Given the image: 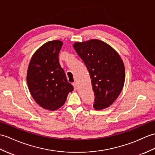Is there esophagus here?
I'll return each mask as SVG.
<instances>
[{"mask_svg": "<svg viewBox=\"0 0 155 155\" xmlns=\"http://www.w3.org/2000/svg\"><path fill=\"white\" fill-rule=\"evenodd\" d=\"M73 85L74 86V90H77L78 89V84H77V82H74V83L73 84Z\"/></svg>", "mask_w": 155, "mask_h": 155, "instance_id": "34e87169", "label": "esophagus"}]
</instances>
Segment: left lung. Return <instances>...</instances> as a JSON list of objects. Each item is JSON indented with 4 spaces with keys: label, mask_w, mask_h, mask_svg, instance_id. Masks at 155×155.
<instances>
[{
    "label": "left lung",
    "mask_w": 155,
    "mask_h": 155,
    "mask_svg": "<svg viewBox=\"0 0 155 155\" xmlns=\"http://www.w3.org/2000/svg\"><path fill=\"white\" fill-rule=\"evenodd\" d=\"M73 48L84 61L94 92L96 110L107 108L116 100L125 82V67L120 55L106 42L93 39L75 42Z\"/></svg>",
    "instance_id": "1"
}]
</instances>
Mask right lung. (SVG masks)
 Here are the masks:
<instances>
[{"instance_id":"1","label":"right lung","mask_w":155,"mask_h":155,"mask_svg":"<svg viewBox=\"0 0 155 155\" xmlns=\"http://www.w3.org/2000/svg\"><path fill=\"white\" fill-rule=\"evenodd\" d=\"M62 45L57 39L46 42L34 53L28 68L27 83L31 96L39 106L50 111L63 106L74 90L59 63Z\"/></svg>"}]
</instances>
